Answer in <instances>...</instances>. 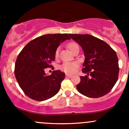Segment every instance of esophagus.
Listing matches in <instances>:
<instances>
[{"label": "esophagus", "instance_id": "esophagus-1", "mask_svg": "<svg viewBox=\"0 0 129 129\" xmlns=\"http://www.w3.org/2000/svg\"><path fill=\"white\" fill-rule=\"evenodd\" d=\"M73 76L72 75H71V74H66V77H72Z\"/></svg>", "mask_w": 129, "mask_h": 129}]
</instances>
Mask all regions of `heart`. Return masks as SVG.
<instances>
[{"mask_svg": "<svg viewBox=\"0 0 129 129\" xmlns=\"http://www.w3.org/2000/svg\"><path fill=\"white\" fill-rule=\"evenodd\" d=\"M77 47H79V45H78V44L75 42H71L68 44V47L69 49L71 50V52H72L75 48H76ZM58 54H59V48H58L56 50V52H55V56H58ZM77 66L78 64L76 62H65V63H63V64H62L61 68H62V69L63 70V71H65L66 72L72 73L75 71V69H76V68L77 67Z\"/></svg>", "mask_w": 129, "mask_h": 129, "instance_id": "1", "label": "heart"}]
</instances>
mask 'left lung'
<instances>
[{
    "label": "left lung",
    "instance_id": "left-lung-1",
    "mask_svg": "<svg viewBox=\"0 0 129 129\" xmlns=\"http://www.w3.org/2000/svg\"><path fill=\"white\" fill-rule=\"evenodd\" d=\"M80 45L85 56L82 72L77 89L88 97L99 98L109 93L119 76L116 52L106 42L89 34H69Z\"/></svg>",
    "mask_w": 129,
    "mask_h": 129
}]
</instances>
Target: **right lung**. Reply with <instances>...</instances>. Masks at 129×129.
Listing matches in <instances>:
<instances>
[{"label": "right lung", "instance_id": "add662e5", "mask_svg": "<svg viewBox=\"0 0 129 129\" xmlns=\"http://www.w3.org/2000/svg\"><path fill=\"white\" fill-rule=\"evenodd\" d=\"M71 38L67 34H46L28 42L17 58L15 76L25 94L32 99L43 101L59 91L65 73L54 71L50 75L45 69L51 67L60 44Z\"/></svg>", "mask_w": 129, "mask_h": 129}]
</instances>
